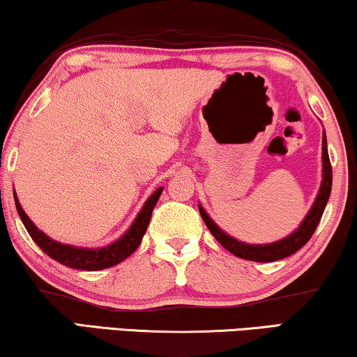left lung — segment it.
<instances>
[{
    "mask_svg": "<svg viewBox=\"0 0 357 357\" xmlns=\"http://www.w3.org/2000/svg\"><path fill=\"white\" fill-rule=\"evenodd\" d=\"M322 162H324V178L322 185H320L319 195L316 201H314L311 211L306 215V219L303 220V224L299 225L298 230H294L290 236L283 238L280 241L271 243V245H246V243H241L238 240L231 238L222 231L219 227H217L211 217L206 214V211L199 206V214L203 217L204 224L211 230V234L214 235V238L220 243L222 246L225 248L227 251H230L231 255L236 257H241V259L248 261H256V262H272L283 259V257L291 256L293 252L306 245V243L311 240V236L316 231L320 217L324 214L325 206H327V201L330 198V191H332V164H330L328 158V149H327V138H325V132L322 137Z\"/></svg>",
    "mask_w": 357,
    "mask_h": 357,
    "instance_id": "obj_1",
    "label": "left lung"
}]
</instances>
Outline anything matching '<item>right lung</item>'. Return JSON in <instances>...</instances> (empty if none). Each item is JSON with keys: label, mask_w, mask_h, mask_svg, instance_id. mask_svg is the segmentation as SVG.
<instances>
[{"label": "right lung", "mask_w": 357, "mask_h": 357, "mask_svg": "<svg viewBox=\"0 0 357 357\" xmlns=\"http://www.w3.org/2000/svg\"><path fill=\"white\" fill-rule=\"evenodd\" d=\"M162 193V188H158L154 193L149 196L146 203L140 211V214L137 215L135 222H133L130 229L121 240L112 243L109 246L100 248V250H85V248H75L69 245H63L51 240L50 236H46L43 231L38 230V227L29 219V215L24 213V209L20 208L17 196L14 193L15 201V209H17L20 220L27 229L29 235L32 236V240L40 246V250L46 252L51 259L58 261L59 264H64L72 268H80V271H102V268L112 267L127 259L133 251L140 246L142 238L146 231L149 220H151V214L154 206H156L159 196Z\"/></svg>", "instance_id": "1"}]
</instances>
